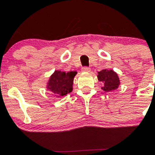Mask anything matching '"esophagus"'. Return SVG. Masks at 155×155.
Masks as SVG:
<instances>
[{"label": "esophagus", "instance_id": "obj_1", "mask_svg": "<svg viewBox=\"0 0 155 155\" xmlns=\"http://www.w3.org/2000/svg\"><path fill=\"white\" fill-rule=\"evenodd\" d=\"M90 71H91V68H87V67H84L81 68L82 72H89Z\"/></svg>", "mask_w": 155, "mask_h": 155}]
</instances>
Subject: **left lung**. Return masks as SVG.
<instances>
[{"mask_svg":"<svg viewBox=\"0 0 155 155\" xmlns=\"http://www.w3.org/2000/svg\"><path fill=\"white\" fill-rule=\"evenodd\" d=\"M98 80L103 83L102 89L105 91H111L118 88L120 81L118 74L113 70H102L98 72Z\"/></svg>","mask_w":155,"mask_h":155,"instance_id":"left-lung-1","label":"left lung"}]
</instances>
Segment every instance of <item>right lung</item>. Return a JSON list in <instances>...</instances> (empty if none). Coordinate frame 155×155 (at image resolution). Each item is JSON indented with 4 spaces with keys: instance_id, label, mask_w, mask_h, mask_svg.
<instances>
[{
    "instance_id": "1",
    "label": "right lung",
    "mask_w": 155,
    "mask_h": 155,
    "mask_svg": "<svg viewBox=\"0 0 155 155\" xmlns=\"http://www.w3.org/2000/svg\"><path fill=\"white\" fill-rule=\"evenodd\" d=\"M77 74L76 71H55L50 77L46 88L55 96L61 98L73 91L74 78Z\"/></svg>"
}]
</instances>
